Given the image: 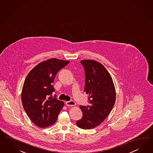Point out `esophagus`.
I'll return each instance as SVG.
<instances>
[{
  "mask_svg": "<svg viewBox=\"0 0 153 153\" xmlns=\"http://www.w3.org/2000/svg\"><path fill=\"white\" fill-rule=\"evenodd\" d=\"M66 105L68 107H73V106H75L76 105V103L74 101L70 100V101L66 102Z\"/></svg>",
  "mask_w": 153,
  "mask_h": 153,
  "instance_id": "34e87169",
  "label": "esophagus"
}]
</instances>
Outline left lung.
I'll return each mask as SVG.
<instances>
[{"label":"left lung","mask_w":153,"mask_h":153,"mask_svg":"<svg viewBox=\"0 0 153 153\" xmlns=\"http://www.w3.org/2000/svg\"><path fill=\"white\" fill-rule=\"evenodd\" d=\"M80 62L85 70L84 92L89 95L91 105H80L83 116L76 125L83 129H92L109 115L115 103L116 90L111 75L100 62L89 59Z\"/></svg>","instance_id":"1"}]
</instances>
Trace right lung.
Instances as JSON below:
<instances>
[{
	"instance_id": "obj_1",
	"label": "right lung",
	"mask_w": 153,
	"mask_h": 153,
	"mask_svg": "<svg viewBox=\"0 0 153 153\" xmlns=\"http://www.w3.org/2000/svg\"><path fill=\"white\" fill-rule=\"evenodd\" d=\"M69 62L50 59L39 63L27 75L21 100L27 114L36 126L46 128L56 121L64 102L52 97L53 84L58 71Z\"/></svg>"
}]
</instances>
